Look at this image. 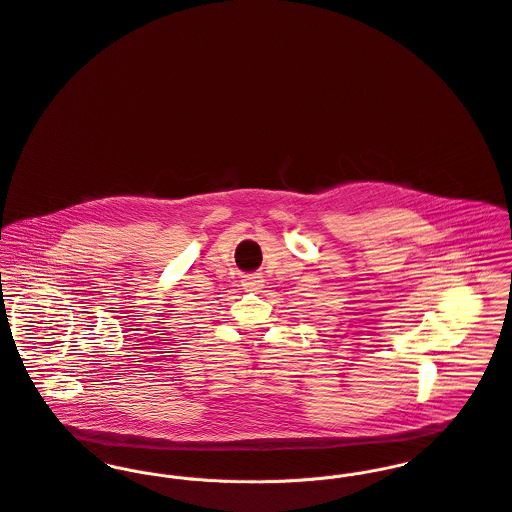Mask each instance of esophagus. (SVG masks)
I'll list each match as a JSON object with an SVG mask.
<instances>
[{
	"instance_id": "obj_1",
	"label": "esophagus",
	"mask_w": 512,
	"mask_h": 512,
	"mask_svg": "<svg viewBox=\"0 0 512 512\" xmlns=\"http://www.w3.org/2000/svg\"><path fill=\"white\" fill-rule=\"evenodd\" d=\"M242 286H244V290H246V292H260V290L264 288V282H262V280H258L256 276H250V278H246V280H244V284H242Z\"/></svg>"
}]
</instances>
